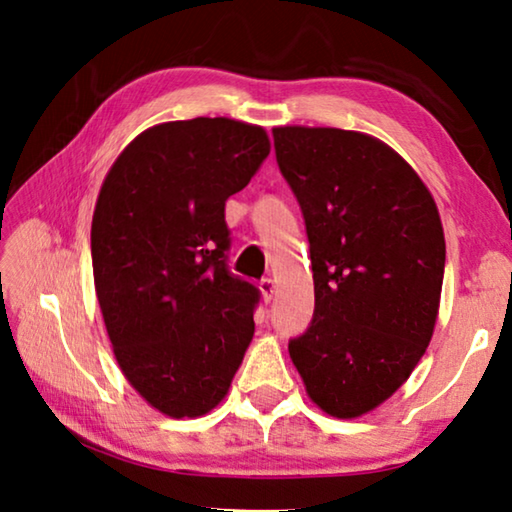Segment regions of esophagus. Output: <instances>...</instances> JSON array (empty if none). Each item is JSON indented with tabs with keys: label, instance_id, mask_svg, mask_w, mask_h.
Segmentation results:
<instances>
[{
	"label": "esophagus",
	"instance_id": "obj_1",
	"mask_svg": "<svg viewBox=\"0 0 512 512\" xmlns=\"http://www.w3.org/2000/svg\"><path fill=\"white\" fill-rule=\"evenodd\" d=\"M259 291H262L264 302H271L273 300V296H275V282L271 280V277H266V280L259 282Z\"/></svg>",
	"mask_w": 512,
	"mask_h": 512
}]
</instances>
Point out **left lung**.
<instances>
[{
    "instance_id": "obj_1",
    "label": "left lung",
    "mask_w": 512,
    "mask_h": 512,
    "mask_svg": "<svg viewBox=\"0 0 512 512\" xmlns=\"http://www.w3.org/2000/svg\"><path fill=\"white\" fill-rule=\"evenodd\" d=\"M282 176L305 214L314 320L289 354L309 400L339 420L384 404L438 320L445 232L427 185L368 133L275 126Z\"/></svg>"
}]
</instances>
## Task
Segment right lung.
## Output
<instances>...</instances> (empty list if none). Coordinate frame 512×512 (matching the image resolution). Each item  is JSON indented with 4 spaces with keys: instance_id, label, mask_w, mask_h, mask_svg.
<instances>
[{
    "instance_id": "obj_1",
    "label": "right lung",
    "mask_w": 512,
    "mask_h": 512,
    "mask_svg": "<svg viewBox=\"0 0 512 512\" xmlns=\"http://www.w3.org/2000/svg\"><path fill=\"white\" fill-rule=\"evenodd\" d=\"M268 153L257 124L164 121L137 135L103 178L94 291L128 384L169 418L216 409L253 341L259 293L225 268V201Z\"/></svg>"
}]
</instances>
